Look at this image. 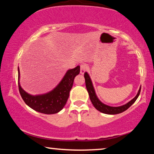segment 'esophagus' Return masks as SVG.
<instances>
[{
	"label": "esophagus",
	"instance_id": "obj_1",
	"mask_svg": "<svg viewBox=\"0 0 154 154\" xmlns=\"http://www.w3.org/2000/svg\"><path fill=\"white\" fill-rule=\"evenodd\" d=\"M87 69V65L85 64H82L80 65V73L81 74H84V72H85Z\"/></svg>",
	"mask_w": 154,
	"mask_h": 154
}]
</instances>
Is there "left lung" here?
<instances>
[{"instance_id": "obj_1", "label": "left lung", "mask_w": 154, "mask_h": 154, "mask_svg": "<svg viewBox=\"0 0 154 154\" xmlns=\"http://www.w3.org/2000/svg\"><path fill=\"white\" fill-rule=\"evenodd\" d=\"M84 77H85V85H86L88 92L89 94L90 100L91 102H92V105L98 111L101 112V113H103L105 114L116 115V114L121 113L122 112L127 110V109H128L130 106L135 102V101H136L137 98L139 97L140 92V89H141V86H140L139 91H138V93L136 95V96H135L133 99H132L131 100L129 101L128 103L125 104V105L119 106H111L103 103L100 100H99L98 98L97 97V96L96 94L94 88L91 78L87 72H85L84 73Z\"/></svg>"}]
</instances>
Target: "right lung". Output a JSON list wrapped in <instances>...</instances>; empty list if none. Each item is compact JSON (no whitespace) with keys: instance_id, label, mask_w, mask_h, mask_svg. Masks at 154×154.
<instances>
[{"instance_id":"obj_1","label":"right lung","mask_w":154,"mask_h":154,"mask_svg":"<svg viewBox=\"0 0 154 154\" xmlns=\"http://www.w3.org/2000/svg\"><path fill=\"white\" fill-rule=\"evenodd\" d=\"M18 71V87L20 95L25 103L31 109L44 114H55L64 108L69 97V93L73 84L76 75L79 74L80 66L66 71L64 77L57 86L48 93L43 94L32 95L27 93L21 87L20 83V72Z\"/></svg>"}]
</instances>
